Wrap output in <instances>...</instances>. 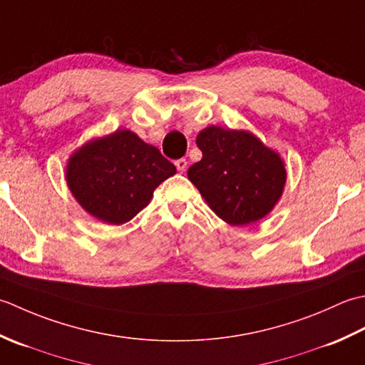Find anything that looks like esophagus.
I'll return each instance as SVG.
<instances>
[{
  "instance_id": "1",
  "label": "esophagus",
  "mask_w": 365,
  "mask_h": 365,
  "mask_svg": "<svg viewBox=\"0 0 365 365\" xmlns=\"http://www.w3.org/2000/svg\"><path fill=\"white\" fill-rule=\"evenodd\" d=\"M175 165H176V168H178V172H184L185 168H187V160L185 159H178L176 162H175Z\"/></svg>"
}]
</instances>
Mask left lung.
I'll return each instance as SVG.
<instances>
[{"label": "left lung", "instance_id": "1", "mask_svg": "<svg viewBox=\"0 0 365 365\" xmlns=\"http://www.w3.org/2000/svg\"><path fill=\"white\" fill-rule=\"evenodd\" d=\"M203 158L187 176L211 210L230 225L263 219L282 195L284 162L245 130L210 125L197 135Z\"/></svg>", "mask_w": 365, "mask_h": 365}]
</instances>
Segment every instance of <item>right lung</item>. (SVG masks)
<instances>
[{
  "instance_id": "1",
  "label": "right lung",
  "mask_w": 365,
  "mask_h": 365,
  "mask_svg": "<svg viewBox=\"0 0 365 365\" xmlns=\"http://www.w3.org/2000/svg\"><path fill=\"white\" fill-rule=\"evenodd\" d=\"M175 173L176 167L158 148L124 129L81 146L69 159L66 180L89 214L121 225L135 217L154 189Z\"/></svg>"
}]
</instances>
